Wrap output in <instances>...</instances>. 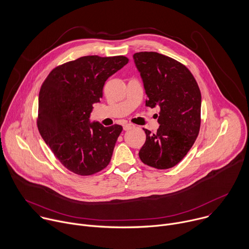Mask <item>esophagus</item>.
<instances>
[{"label":"esophagus","instance_id":"1","mask_svg":"<svg viewBox=\"0 0 249 249\" xmlns=\"http://www.w3.org/2000/svg\"><path fill=\"white\" fill-rule=\"evenodd\" d=\"M134 127H135V125H134V124L127 123V124H125V125L123 126V129H124L125 131H128V130H130V129H132V128H134Z\"/></svg>","mask_w":249,"mask_h":249}]
</instances>
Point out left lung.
Segmentation results:
<instances>
[{"label": "left lung", "instance_id": "obj_1", "mask_svg": "<svg viewBox=\"0 0 249 249\" xmlns=\"http://www.w3.org/2000/svg\"><path fill=\"white\" fill-rule=\"evenodd\" d=\"M147 93L146 105L160 107L157 133L144 129L146 142L139 152L145 164L167 169L187 155L201 125L199 86L182 63L157 52L134 54Z\"/></svg>", "mask_w": 249, "mask_h": 249}]
</instances>
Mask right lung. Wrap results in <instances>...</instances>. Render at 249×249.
<instances>
[{"label":"right lung","instance_id":"right-lung-1","mask_svg":"<svg viewBox=\"0 0 249 249\" xmlns=\"http://www.w3.org/2000/svg\"><path fill=\"white\" fill-rule=\"evenodd\" d=\"M129 62L125 56H84L54 68L38 97V131L54 156L78 175L95 174L110 162L121 125L89 123L103 86Z\"/></svg>","mask_w":249,"mask_h":249}]
</instances>
